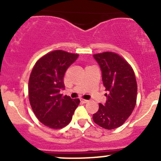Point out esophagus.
<instances>
[{
    "label": "esophagus",
    "mask_w": 161,
    "mask_h": 161,
    "mask_svg": "<svg viewBox=\"0 0 161 161\" xmlns=\"http://www.w3.org/2000/svg\"><path fill=\"white\" fill-rule=\"evenodd\" d=\"M80 100L82 102V103H87V102H89L88 100H86V99H83V98H81Z\"/></svg>",
    "instance_id": "1"
}]
</instances>
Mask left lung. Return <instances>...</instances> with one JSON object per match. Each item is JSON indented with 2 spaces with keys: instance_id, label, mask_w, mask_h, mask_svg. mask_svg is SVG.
I'll use <instances>...</instances> for the list:
<instances>
[{
  "instance_id": "obj_1",
  "label": "left lung",
  "mask_w": 161,
  "mask_h": 161,
  "mask_svg": "<svg viewBox=\"0 0 161 161\" xmlns=\"http://www.w3.org/2000/svg\"><path fill=\"white\" fill-rule=\"evenodd\" d=\"M102 71L107 101L100 103L92 119L97 125L106 129L122 125L130 116L136 104L137 82L132 68L119 54L114 52L93 54Z\"/></svg>"
}]
</instances>
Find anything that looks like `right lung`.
Wrapping results in <instances>:
<instances>
[{
    "label": "right lung",
    "mask_w": 161,
    "mask_h": 161,
    "mask_svg": "<svg viewBox=\"0 0 161 161\" xmlns=\"http://www.w3.org/2000/svg\"><path fill=\"white\" fill-rule=\"evenodd\" d=\"M78 57V53L53 50L41 57L31 71L28 86L31 108L39 121L50 129L69 125L79 104V99L60 94L64 88V73Z\"/></svg>",
    "instance_id": "add662e5"
}]
</instances>
